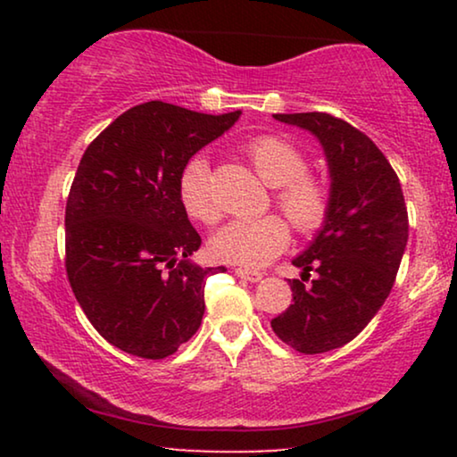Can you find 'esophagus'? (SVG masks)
<instances>
[{
  "label": "esophagus",
  "mask_w": 457,
  "mask_h": 457,
  "mask_svg": "<svg viewBox=\"0 0 457 457\" xmlns=\"http://www.w3.org/2000/svg\"><path fill=\"white\" fill-rule=\"evenodd\" d=\"M235 274L239 278H245V280H249V283H258V280H262V277H264V274L262 272H258V270H247V268H235Z\"/></svg>",
  "instance_id": "1"
}]
</instances>
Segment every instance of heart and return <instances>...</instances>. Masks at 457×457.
<instances>
[{
  "instance_id": "1",
  "label": "heart",
  "mask_w": 457,
  "mask_h": 457,
  "mask_svg": "<svg viewBox=\"0 0 457 457\" xmlns=\"http://www.w3.org/2000/svg\"><path fill=\"white\" fill-rule=\"evenodd\" d=\"M247 155L258 177L266 185L278 187L277 204L289 222L302 233L320 228L328 216L330 193L322 179L305 172L308 162L293 143L280 137H258L247 145ZM180 202L187 214L204 224H214L220 216L212 193L210 168L202 158H193L179 180ZM289 243V227L278 216L258 220H233L212 237V255L239 266H264Z\"/></svg>"
}]
</instances>
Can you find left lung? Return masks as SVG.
Returning <instances> with one entry per match:
<instances>
[{
    "instance_id": "1",
    "label": "left lung",
    "mask_w": 457,
    "mask_h": 457,
    "mask_svg": "<svg viewBox=\"0 0 457 457\" xmlns=\"http://www.w3.org/2000/svg\"><path fill=\"white\" fill-rule=\"evenodd\" d=\"M320 141L330 174L324 224L293 266V303L272 330L299 353H324L355 339L389 297L408 245L402 185L383 152L352 124L324 112L274 114ZM317 278L304 285L309 272Z\"/></svg>"
}]
</instances>
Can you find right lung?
<instances>
[{"instance_id":"right-lung-1","label":"right lung","mask_w":457,"mask_h":457,"mask_svg":"<svg viewBox=\"0 0 457 457\" xmlns=\"http://www.w3.org/2000/svg\"><path fill=\"white\" fill-rule=\"evenodd\" d=\"M241 110L212 116L164 102L135 105L87 147L66 202V274L85 316L112 345L162 360L197 333L210 274L191 255L179 180Z\"/></svg>"}]
</instances>
